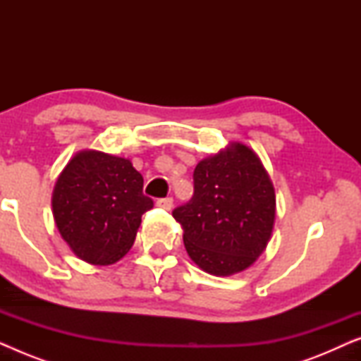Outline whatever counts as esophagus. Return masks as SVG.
Masks as SVG:
<instances>
[{
	"label": "esophagus",
	"mask_w": 361,
	"mask_h": 361,
	"mask_svg": "<svg viewBox=\"0 0 361 361\" xmlns=\"http://www.w3.org/2000/svg\"><path fill=\"white\" fill-rule=\"evenodd\" d=\"M172 200L171 197H166V199H159L156 202V205L159 207V209H164V210H171L172 209Z\"/></svg>",
	"instance_id": "1"
}]
</instances>
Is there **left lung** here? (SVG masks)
<instances>
[{
    "mask_svg": "<svg viewBox=\"0 0 361 361\" xmlns=\"http://www.w3.org/2000/svg\"><path fill=\"white\" fill-rule=\"evenodd\" d=\"M172 216L184 230L187 255L202 271L241 273L259 258L273 235V180L258 154L233 141L197 164L194 197Z\"/></svg>",
    "mask_w": 361,
    "mask_h": 361,
    "instance_id": "8db88e82",
    "label": "left lung"
}]
</instances>
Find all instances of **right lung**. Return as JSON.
I'll return each mask as SVG.
<instances>
[{
	"mask_svg": "<svg viewBox=\"0 0 361 361\" xmlns=\"http://www.w3.org/2000/svg\"><path fill=\"white\" fill-rule=\"evenodd\" d=\"M152 209L142 176L126 157L78 151L59 174L52 215L62 240L82 261L106 266L135 243L141 216Z\"/></svg>",
	"mask_w": 361,
	"mask_h": 361,
	"instance_id": "right-lung-1",
	"label": "right lung"
}]
</instances>
